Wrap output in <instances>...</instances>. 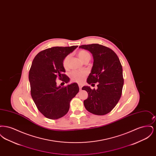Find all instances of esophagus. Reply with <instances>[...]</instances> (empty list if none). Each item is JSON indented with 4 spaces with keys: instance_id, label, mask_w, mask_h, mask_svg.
Masks as SVG:
<instances>
[{
    "instance_id": "esophagus-1",
    "label": "esophagus",
    "mask_w": 156,
    "mask_h": 156,
    "mask_svg": "<svg viewBox=\"0 0 156 156\" xmlns=\"http://www.w3.org/2000/svg\"><path fill=\"white\" fill-rule=\"evenodd\" d=\"M78 86H79L80 89L81 90L82 89V85L81 84H78Z\"/></svg>"
}]
</instances>
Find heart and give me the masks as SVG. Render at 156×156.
Wrapping results in <instances>:
<instances>
[{"label": "heart", "mask_w": 156, "mask_h": 156, "mask_svg": "<svg viewBox=\"0 0 156 156\" xmlns=\"http://www.w3.org/2000/svg\"><path fill=\"white\" fill-rule=\"evenodd\" d=\"M78 56L80 58L82 62H85L87 61H89L90 58V55L89 52L85 50H80L78 52ZM71 58L70 55H67L62 61V66L64 68L67 69L68 67L69 61ZM87 75V72L85 71H74L71 74L70 77L73 81L76 82L78 83H81L83 81Z\"/></svg>", "instance_id": "obj_1"}]
</instances>
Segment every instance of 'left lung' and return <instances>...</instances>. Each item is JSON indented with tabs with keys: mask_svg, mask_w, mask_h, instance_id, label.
Returning <instances> with one entry per match:
<instances>
[{
	"mask_svg": "<svg viewBox=\"0 0 156 156\" xmlns=\"http://www.w3.org/2000/svg\"><path fill=\"white\" fill-rule=\"evenodd\" d=\"M79 48L92 54L94 63L87 83L92 85L97 83L98 87L97 89L82 87L88 94L83 101L85 108L93 114L106 115L115 108L122 95L124 80L120 60L112 50L102 45H82Z\"/></svg>",
	"mask_w": 156,
	"mask_h": 156,
	"instance_id": "obj_1",
	"label": "left lung"
}]
</instances>
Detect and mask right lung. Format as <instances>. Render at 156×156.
<instances>
[{
    "label": "right lung",
    "instance_id": "add662e5",
    "mask_svg": "<svg viewBox=\"0 0 156 156\" xmlns=\"http://www.w3.org/2000/svg\"><path fill=\"white\" fill-rule=\"evenodd\" d=\"M77 47L47 48L38 53L32 62L29 74L31 95L38 111L48 119H59L66 115L70 101L79 92L76 82L61 87L55 81L59 78L66 83L69 82V77L64 74L62 61Z\"/></svg>",
    "mask_w": 156,
    "mask_h": 156
}]
</instances>
